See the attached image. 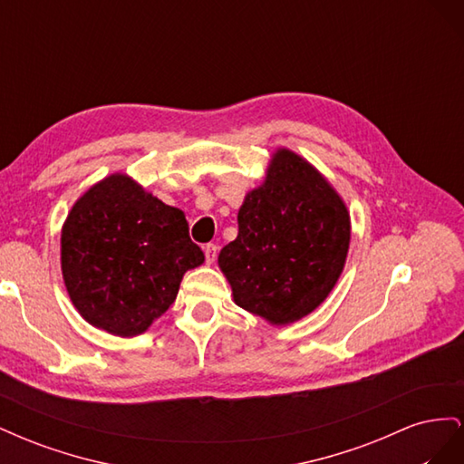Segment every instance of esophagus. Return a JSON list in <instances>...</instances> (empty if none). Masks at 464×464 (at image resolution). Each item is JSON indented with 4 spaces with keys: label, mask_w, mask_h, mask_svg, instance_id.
I'll list each match as a JSON object with an SVG mask.
<instances>
[{
    "label": "esophagus",
    "mask_w": 464,
    "mask_h": 464,
    "mask_svg": "<svg viewBox=\"0 0 464 464\" xmlns=\"http://www.w3.org/2000/svg\"><path fill=\"white\" fill-rule=\"evenodd\" d=\"M203 251H205V261H207V265L215 263V259H217V246H215V244H207V246L203 247Z\"/></svg>",
    "instance_id": "obj_1"
}]
</instances>
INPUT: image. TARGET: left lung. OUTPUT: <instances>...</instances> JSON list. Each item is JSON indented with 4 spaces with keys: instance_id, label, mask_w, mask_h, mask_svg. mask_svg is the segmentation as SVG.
<instances>
[{
    "instance_id": "left-lung-1",
    "label": "left lung",
    "mask_w": 464,
    "mask_h": 464,
    "mask_svg": "<svg viewBox=\"0 0 464 464\" xmlns=\"http://www.w3.org/2000/svg\"><path fill=\"white\" fill-rule=\"evenodd\" d=\"M350 210L317 168L276 147L237 210V236L218 254L234 304L269 325L310 315L343 275Z\"/></svg>"
}]
</instances>
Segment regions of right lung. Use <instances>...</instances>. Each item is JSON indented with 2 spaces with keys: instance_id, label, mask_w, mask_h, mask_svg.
<instances>
[{
  "instance_id": "obj_1",
  "label": "right lung",
  "mask_w": 464,
  "mask_h": 464,
  "mask_svg": "<svg viewBox=\"0 0 464 464\" xmlns=\"http://www.w3.org/2000/svg\"><path fill=\"white\" fill-rule=\"evenodd\" d=\"M205 263L184 210L114 172L73 203L62 227V275L89 325L143 334L178 296L184 275Z\"/></svg>"
}]
</instances>
